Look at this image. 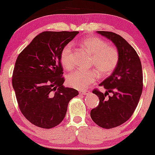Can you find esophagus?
Masks as SVG:
<instances>
[{
  "instance_id": "esophagus-1",
  "label": "esophagus",
  "mask_w": 155,
  "mask_h": 155,
  "mask_svg": "<svg viewBox=\"0 0 155 155\" xmlns=\"http://www.w3.org/2000/svg\"><path fill=\"white\" fill-rule=\"evenodd\" d=\"M79 93L81 94V95H88L90 93V91H88V90H83V91H80Z\"/></svg>"
}]
</instances>
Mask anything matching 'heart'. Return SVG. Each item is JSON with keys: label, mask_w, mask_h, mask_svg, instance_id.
Listing matches in <instances>:
<instances>
[{"label": "heart", "mask_w": 155, "mask_h": 155, "mask_svg": "<svg viewBox=\"0 0 155 155\" xmlns=\"http://www.w3.org/2000/svg\"><path fill=\"white\" fill-rule=\"evenodd\" d=\"M81 45L92 55L90 66L95 68L99 75L108 76L114 71L119 62L118 51L115 48L109 47L103 39L93 35L83 38ZM71 52L72 44H68L63 48L60 55L62 65L67 70H71L73 68L71 59ZM96 71L93 69L75 71L67 76V82L69 86L76 90H85L97 78V71Z\"/></svg>", "instance_id": "heart-1"}]
</instances>
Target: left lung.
Masks as SVG:
<instances>
[{
  "label": "left lung",
  "instance_id": "8db88e82",
  "mask_svg": "<svg viewBox=\"0 0 155 155\" xmlns=\"http://www.w3.org/2000/svg\"><path fill=\"white\" fill-rule=\"evenodd\" d=\"M97 33L111 41L119 54L116 68L99 84L106 91L92 92L100 103L90 112L92 120L103 128L110 129L128 120L136 108L143 89L142 66L136 50L120 35L108 31Z\"/></svg>",
  "mask_w": 155,
  "mask_h": 155
}]
</instances>
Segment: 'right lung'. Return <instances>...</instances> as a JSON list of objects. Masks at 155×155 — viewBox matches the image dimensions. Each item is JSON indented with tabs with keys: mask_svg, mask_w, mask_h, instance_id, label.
<instances>
[{
	"mask_svg": "<svg viewBox=\"0 0 155 155\" xmlns=\"http://www.w3.org/2000/svg\"><path fill=\"white\" fill-rule=\"evenodd\" d=\"M78 31H45L36 35L19 54L12 86L20 111L28 121L45 129L59 124L68 104L79 95L65 87L60 55Z\"/></svg>",
	"mask_w": 155,
	"mask_h": 155,
	"instance_id": "obj_1",
	"label": "right lung"
}]
</instances>
